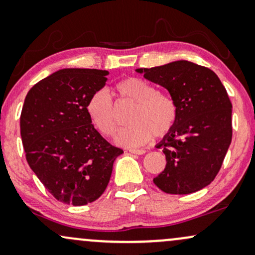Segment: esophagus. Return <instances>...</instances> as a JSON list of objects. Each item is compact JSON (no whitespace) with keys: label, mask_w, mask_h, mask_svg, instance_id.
Segmentation results:
<instances>
[{"label":"esophagus","mask_w":255,"mask_h":255,"mask_svg":"<svg viewBox=\"0 0 255 255\" xmlns=\"http://www.w3.org/2000/svg\"><path fill=\"white\" fill-rule=\"evenodd\" d=\"M128 151H130L131 154H136V155L145 154L144 149H128Z\"/></svg>","instance_id":"1"}]
</instances>
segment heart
<instances>
[{
    "instance_id": "b5f03b06",
    "label": "heart",
    "mask_w": 255,
    "mask_h": 255,
    "mask_svg": "<svg viewBox=\"0 0 255 255\" xmlns=\"http://www.w3.org/2000/svg\"><path fill=\"white\" fill-rule=\"evenodd\" d=\"M116 92L123 100L134 104L128 121L132 124L122 128L117 134V143L139 146L148 143L152 134L163 137L174 127L178 118V107L168 95L157 93V89L138 77L123 79L116 85ZM87 115L92 124L104 136H113L118 128L115 105L105 89L91 95L86 105Z\"/></svg>"
}]
</instances>
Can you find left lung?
Returning a JSON list of instances; mask_svg holds the SVG:
<instances>
[{
  "label": "left lung",
  "instance_id": "left-lung-1",
  "mask_svg": "<svg viewBox=\"0 0 255 255\" xmlns=\"http://www.w3.org/2000/svg\"><path fill=\"white\" fill-rule=\"evenodd\" d=\"M136 71L166 88L178 107L174 127L157 144L167 164L154 184L169 194L208 186L232 143L233 106L221 80L209 68L188 61Z\"/></svg>",
  "mask_w": 255,
  "mask_h": 255
}]
</instances>
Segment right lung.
I'll return each mask as SVG.
<instances>
[{
	"label": "right lung",
	"mask_w": 255,
	"mask_h": 255,
	"mask_svg": "<svg viewBox=\"0 0 255 255\" xmlns=\"http://www.w3.org/2000/svg\"><path fill=\"white\" fill-rule=\"evenodd\" d=\"M107 70L62 69L29 89L20 117L26 160L59 202L75 206L97 200L122 149L110 144L87 115L86 105L106 85Z\"/></svg>",
	"instance_id": "1"
}]
</instances>
